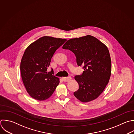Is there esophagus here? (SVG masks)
<instances>
[{"label": "esophagus", "mask_w": 134, "mask_h": 134, "mask_svg": "<svg viewBox=\"0 0 134 134\" xmlns=\"http://www.w3.org/2000/svg\"><path fill=\"white\" fill-rule=\"evenodd\" d=\"M62 79L63 81H64V82H68V81H69L70 80H71V76L63 77L62 78Z\"/></svg>", "instance_id": "obj_1"}]
</instances>
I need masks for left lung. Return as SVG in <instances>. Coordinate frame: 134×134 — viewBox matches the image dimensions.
Returning a JSON list of instances; mask_svg holds the SVG:
<instances>
[{"label": "left lung", "mask_w": 134, "mask_h": 134, "mask_svg": "<svg viewBox=\"0 0 134 134\" xmlns=\"http://www.w3.org/2000/svg\"><path fill=\"white\" fill-rule=\"evenodd\" d=\"M63 49L70 50L84 71L75 75L79 84L74 95L82 102L96 99L103 92L111 74V59L108 48L97 38L90 35L69 40Z\"/></svg>", "instance_id": "1"}]
</instances>
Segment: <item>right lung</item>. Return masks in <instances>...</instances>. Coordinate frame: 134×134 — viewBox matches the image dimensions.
<instances>
[{"mask_svg": "<svg viewBox=\"0 0 134 134\" xmlns=\"http://www.w3.org/2000/svg\"><path fill=\"white\" fill-rule=\"evenodd\" d=\"M66 41L44 36L26 49L20 63V72L26 90L32 98L39 100L48 99L59 84L53 70L47 71L54 53Z\"/></svg>", "mask_w": 134, "mask_h": 134, "instance_id": "obj_1", "label": "right lung"}]
</instances>
